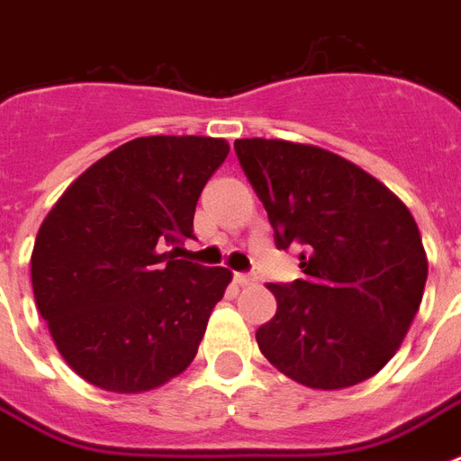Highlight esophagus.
I'll return each instance as SVG.
<instances>
[{
  "mask_svg": "<svg viewBox=\"0 0 461 461\" xmlns=\"http://www.w3.org/2000/svg\"><path fill=\"white\" fill-rule=\"evenodd\" d=\"M234 280H237L241 287H246V285H253V282H256V275H253V273H237V275H234Z\"/></svg>",
  "mask_w": 461,
  "mask_h": 461,
  "instance_id": "esophagus-1",
  "label": "esophagus"
}]
</instances>
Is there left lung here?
Segmentation results:
<instances>
[{"label": "left lung", "mask_w": 461, "mask_h": 461, "mask_svg": "<svg viewBox=\"0 0 461 461\" xmlns=\"http://www.w3.org/2000/svg\"><path fill=\"white\" fill-rule=\"evenodd\" d=\"M277 249L299 246L303 277L267 285L263 357L313 390L364 383L394 357L429 277L421 234L397 195L349 159L280 139L234 140Z\"/></svg>", "instance_id": "8db88e82"}]
</instances>
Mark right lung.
<instances>
[{"label":"right lung","instance_id":"add662e5","mask_svg":"<svg viewBox=\"0 0 461 461\" xmlns=\"http://www.w3.org/2000/svg\"><path fill=\"white\" fill-rule=\"evenodd\" d=\"M227 153L208 136L133 139L90 165L40 224L35 303L90 385L148 393L194 361L231 273L162 251L194 239L198 195Z\"/></svg>","mask_w":461,"mask_h":461}]
</instances>
